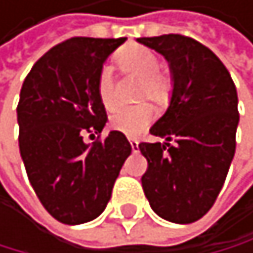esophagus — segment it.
Segmentation results:
<instances>
[{"label":"esophagus","instance_id":"esophagus-1","mask_svg":"<svg viewBox=\"0 0 253 253\" xmlns=\"http://www.w3.org/2000/svg\"><path fill=\"white\" fill-rule=\"evenodd\" d=\"M129 143H130V148H132V152H139V142L134 140V139H129Z\"/></svg>","mask_w":253,"mask_h":253}]
</instances>
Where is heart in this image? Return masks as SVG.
<instances>
[{
    "instance_id": "1",
    "label": "heart",
    "mask_w": 253,
    "mask_h": 253,
    "mask_svg": "<svg viewBox=\"0 0 253 253\" xmlns=\"http://www.w3.org/2000/svg\"><path fill=\"white\" fill-rule=\"evenodd\" d=\"M116 63L121 71L139 76L143 79L142 96H148L157 103L166 101L171 90V79L168 74L160 71V59L150 48L142 45H129L118 53ZM96 92L98 98L106 110L116 105V92H114L113 69L110 66L101 67L96 79ZM155 111L148 103L135 106H118L110 118L113 129L123 132L126 135H139L153 121Z\"/></svg>"
}]
</instances>
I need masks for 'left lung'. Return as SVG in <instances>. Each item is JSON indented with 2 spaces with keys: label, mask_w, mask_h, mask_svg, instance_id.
Instances as JSON below:
<instances>
[{
  "label": "left lung",
  "mask_w": 253,
  "mask_h": 253,
  "mask_svg": "<svg viewBox=\"0 0 253 253\" xmlns=\"http://www.w3.org/2000/svg\"><path fill=\"white\" fill-rule=\"evenodd\" d=\"M137 42L168 61L172 82L168 110L150 129L165 142L139 145L148 161L143 192L166 221L194 223L215 204L234 158L236 85L216 54L194 38L169 34Z\"/></svg>",
  "instance_id": "1"
}]
</instances>
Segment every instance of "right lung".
Returning a JSON list of instances; mask_svg holds the SVG:
<instances>
[{
  "label": "right lung",
  "instance_id": "add662e5",
  "mask_svg": "<svg viewBox=\"0 0 253 253\" xmlns=\"http://www.w3.org/2000/svg\"><path fill=\"white\" fill-rule=\"evenodd\" d=\"M126 40H66L37 61L20 88V157L42 205L64 224H82L103 213L132 152L119 130L92 145L82 139L85 132H101L108 121L96 79L108 56Z\"/></svg>",
  "mask_w": 253,
  "mask_h": 253
}]
</instances>
